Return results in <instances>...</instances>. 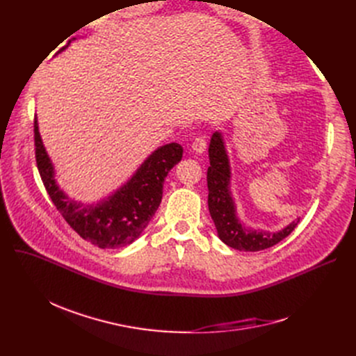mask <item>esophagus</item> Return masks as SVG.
I'll use <instances>...</instances> for the list:
<instances>
[{
	"mask_svg": "<svg viewBox=\"0 0 356 356\" xmlns=\"http://www.w3.org/2000/svg\"><path fill=\"white\" fill-rule=\"evenodd\" d=\"M192 149H193V153L202 154L204 149H207V138H204V137L195 138V141L192 143Z\"/></svg>",
	"mask_w": 356,
	"mask_h": 356,
	"instance_id": "esophagus-1",
	"label": "esophagus"
}]
</instances>
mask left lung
Returning <instances> with one entry per match:
<instances>
[{
  "mask_svg": "<svg viewBox=\"0 0 356 356\" xmlns=\"http://www.w3.org/2000/svg\"><path fill=\"white\" fill-rule=\"evenodd\" d=\"M208 168V207L215 222L218 236L222 242L238 251H263L274 247L289 236L300 219H296L284 229L278 232H266L247 228L236 216V207L231 195V165L227 154L225 143L219 131L213 133L209 144Z\"/></svg>",
  "mask_w": 356,
  "mask_h": 356,
  "instance_id": "obj_1",
  "label": "left lung"
}]
</instances>
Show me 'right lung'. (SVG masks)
<instances>
[{
  "label": "right lung",
  "instance_id": "right-lung-1",
  "mask_svg": "<svg viewBox=\"0 0 356 356\" xmlns=\"http://www.w3.org/2000/svg\"><path fill=\"white\" fill-rule=\"evenodd\" d=\"M34 145L37 168L56 209L79 236L104 250L128 245L141 235L160 207L165 176L183 156L177 143L161 145L118 191L97 204H83L69 199L56 183L54 167L43 145L37 118Z\"/></svg>",
  "mask_w": 356,
  "mask_h": 356
}]
</instances>
